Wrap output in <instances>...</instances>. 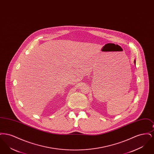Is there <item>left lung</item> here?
Returning a JSON list of instances; mask_svg holds the SVG:
<instances>
[{
	"instance_id": "obj_1",
	"label": "left lung",
	"mask_w": 154,
	"mask_h": 154,
	"mask_svg": "<svg viewBox=\"0 0 154 154\" xmlns=\"http://www.w3.org/2000/svg\"><path fill=\"white\" fill-rule=\"evenodd\" d=\"M134 63H136V60H134Z\"/></svg>"
}]
</instances>
